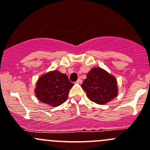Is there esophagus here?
I'll list each match as a JSON object with an SVG mask.
<instances>
[{"label":"esophagus","instance_id":"34e87169","mask_svg":"<svg viewBox=\"0 0 150 150\" xmlns=\"http://www.w3.org/2000/svg\"><path fill=\"white\" fill-rule=\"evenodd\" d=\"M81 81H82V80H81V79H77V81H76V82L78 83V84H81Z\"/></svg>","mask_w":150,"mask_h":150}]
</instances>
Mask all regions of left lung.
<instances>
[{
    "label": "left lung",
    "mask_w": 150,
    "mask_h": 150,
    "mask_svg": "<svg viewBox=\"0 0 150 150\" xmlns=\"http://www.w3.org/2000/svg\"><path fill=\"white\" fill-rule=\"evenodd\" d=\"M81 87L91 101L100 105L106 104L118 95L117 79L101 68H93Z\"/></svg>",
    "instance_id": "1"
}]
</instances>
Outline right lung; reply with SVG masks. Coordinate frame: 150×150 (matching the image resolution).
I'll return each mask as SVG.
<instances>
[{
    "label": "right lung",
    "mask_w": 150,
    "mask_h": 150,
    "mask_svg": "<svg viewBox=\"0 0 150 150\" xmlns=\"http://www.w3.org/2000/svg\"><path fill=\"white\" fill-rule=\"evenodd\" d=\"M73 85L66 74L57 70L51 71L38 79L34 93L40 101L56 107L67 100Z\"/></svg>",
    "instance_id": "1"
}]
</instances>
